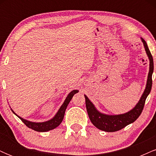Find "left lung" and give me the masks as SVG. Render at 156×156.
Wrapping results in <instances>:
<instances>
[{
	"mask_svg": "<svg viewBox=\"0 0 156 156\" xmlns=\"http://www.w3.org/2000/svg\"><path fill=\"white\" fill-rule=\"evenodd\" d=\"M141 39L143 44H144L147 55L149 58L150 69L145 89H144L140 100L138 102L137 104L135 105V107L128 112L125 113V114H117V115H108V114H105L98 112L94 104L89 101V98L86 95H84L86 100V107H87L89 119H90L92 124L98 129L106 132L117 131V130L124 128L125 127H126L130 123H133V122H135L142 112L147 97L148 96L150 91H151L152 83H153L152 75L153 73L154 65L153 56H152L151 53L148 48L147 44L144 39Z\"/></svg>",
	"mask_w": 156,
	"mask_h": 156,
	"instance_id": "obj_1",
	"label": "left lung"
}]
</instances>
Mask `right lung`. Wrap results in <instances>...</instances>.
<instances>
[{"label": "right lung", "mask_w": 156, "mask_h": 156, "mask_svg": "<svg viewBox=\"0 0 156 156\" xmlns=\"http://www.w3.org/2000/svg\"><path fill=\"white\" fill-rule=\"evenodd\" d=\"M77 92H78V90H73L72 92L68 94L67 98H66L64 103L62 104V106L60 107V108L58 109V112L56 113V114L53 117V118H52L51 119H50V120L48 121L43 122H34L26 120V119H23L22 117H19L18 115H17V114L13 112L12 109V111L16 116H17V117L22 120L23 122L24 123L28 128H31V129L34 130L36 131H38V132H46V131H48V130L54 129V128H56V127H58V125L62 123V122L64 119V113H65L66 108H67V105L69 104V102H70L71 100H72L73 95H74L75 94H76Z\"/></svg>", "instance_id": "add662e5"}]
</instances>
